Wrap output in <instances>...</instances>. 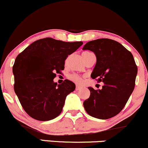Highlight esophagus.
<instances>
[{
    "mask_svg": "<svg viewBox=\"0 0 148 148\" xmlns=\"http://www.w3.org/2000/svg\"><path fill=\"white\" fill-rule=\"evenodd\" d=\"M82 89V87H81V86H79V85H76V87H75V89L77 91H78V90H79V89Z\"/></svg>",
    "mask_w": 148,
    "mask_h": 148,
    "instance_id": "34e87169",
    "label": "esophagus"
}]
</instances>
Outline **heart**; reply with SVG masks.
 <instances>
[{"mask_svg":"<svg viewBox=\"0 0 148 148\" xmlns=\"http://www.w3.org/2000/svg\"><path fill=\"white\" fill-rule=\"evenodd\" d=\"M89 52H84L82 54V55H85V54H89ZM70 79H72L73 81H74V82H81L82 81V79L81 78L79 75H75V74L70 75Z\"/></svg>","mask_w":148,"mask_h":148,"instance_id":"obj_1","label":"heart"}]
</instances>
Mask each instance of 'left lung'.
<instances>
[{"instance_id":"obj_1","label":"left lung","mask_w":148,"mask_h":148,"mask_svg":"<svg viewBox=\"0 0 148 148\" xmlns=\"http://www.w3.org/2000/svg\"><path fill=\"white\" fill-rule=\"evenodd\" d=\"M82 49L95 54L96 64L91 77L104 83L101 89L88 87L90 96L83 106L93 117L111 118L123 109L134 91L138 73L134 56L122 44L108 38L89 41Z\"/></svg>"}]
</instances>
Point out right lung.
I'll return each mask as SVG.
<instances>
[{"instance_id":"obj_1","label":"right lung","mask_w":148,"mask_h":148,"mask_svg":"<svg viewBox=\"0 0 148 148\" xmlns=\"http://www.w3.org/2000/svg\"><path fill=\"white\" fill-rule=\"evenodd\" d=\"M82 44L46 38L31 43L16 56L12 68L14 92L30 117L48 121L60 114L75 84L69 79L57 84L54 78L64 69L67 56Z\"/></svg>"}]
</instances>
